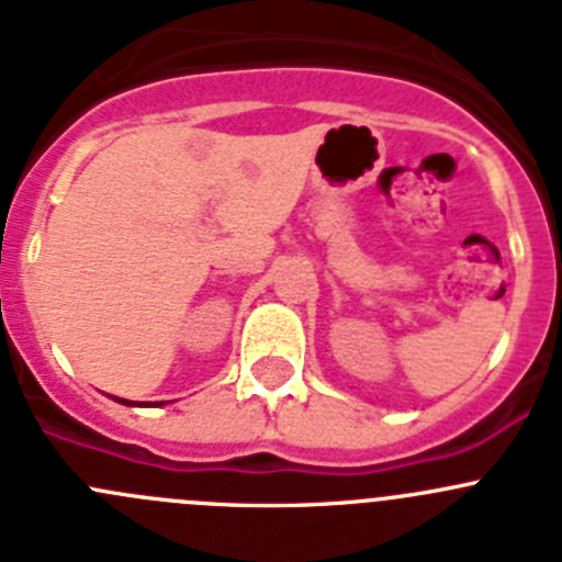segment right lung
Instances as JSON below:
<instances>
[{
	"label": "right lung",
	"instance_id": "add662e5",
	"mask_svg": "<svg viewBox=\"0 0 562 562\" xmlns=\"http://www.w3.org/2000/svg\"><path fill=\"white\" fill-rule=\"evenodd\" d=\"M120 404H127V406H161L164 401H156V404H150V401H144V404H133V401H125V398H120Z\"/></svg>",
	"mask_w": 562,
	"mask_h": 562
}]
</instances>
